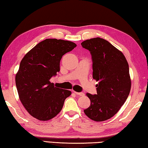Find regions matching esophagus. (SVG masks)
<instances>
[{
    "label": "esophagus",
    "instance_id": "1",
    "mask_svg": "<svg viewBox=\"0 0 148 148\" xmlns=\"http://www.w3.org/2000/svg\"><path fill=\"white\" fill-rule=\"evenodd\" d=\"M74 92L77 95H79V96H84V95L83 92H76V91H74Z\"/></svg>",
    "mask_w": 148,
    "mask_h": 148
}]
</instances>
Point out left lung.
Here are the masks:
<instances>
[{"instance_id":"left-lung-1","label":"left lung","mask_w":148,"mask_h":148,"mask_svg":"<svg viewBox=\"0 0 148 148\" xmlns=\"http://www.w3.org/2000/svg\"><path fill=\"white\" fill-rule=\"evenodd\" d=\"M81 45L91 54L92 77L99 82L97 95L87 93L91 104L84 113L95 121H106L118 112L131 91L128 62L121 51L103 38L87 40Z\"/></svg>"}]
</instances>
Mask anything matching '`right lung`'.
Listing matches in <instances>:
<instances>
[{
    "instance_id": "right-lung-1",
    "label": "right lung",
    "mask_w": 148,
    "mask_h": 148,
    "mask_svg": "<svg viewBox=\"0 0 148 148\" xmlns=\"http://www.w3.org/2000/svg\"><path fill=\"white\" fill-rule=\"evenodd\" d=\"M76 44L71 41L46 39L32 48L22 59L16 74L19 98L29 114L40 121L58 114L71 91L56 87L49 81L60 71L62 56Z\"/></svg>"
}]
</instances>
